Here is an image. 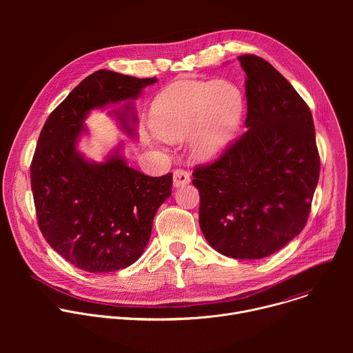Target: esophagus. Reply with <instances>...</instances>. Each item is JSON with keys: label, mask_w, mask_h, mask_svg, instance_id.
Masks as SVG:
<instances>
[{"label": "esophagus", "mask_w": 353, "mask_h": 353, "mask_svg": "<svg viewBox=\"0 0 353 353\" xmlns=\"http://www.w3.org/2000/svg\"><path fill=\"white\" fill-rule=\"evenodd\" d=\"M173 183L174 187H183L190 183V173L184 169H176L173 172Z\"/></svg>", "instance_id": "34e87169"}]
</instances>
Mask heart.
<instances>
[{
  "mask_svg": "<svg viewBox=\"0 0 353 353\" xmlns=\"http://www.w3.org/2000/svg\"><path fill=\"white\" fill-rule=\"evenodd\" d=\"M244 113L241 89L230 81H180L162 90L150 124L170 142L191 137L195 159L212 162L232 143Z\"/></svg>",
  "mask_w": 353,
  "mask_h": 353,
  "instance_id": "heart-1",
  "label": "heart"
}]
</instances>
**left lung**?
<instances>
[{
    "label": "left lung",
    "instance_id": "obj_1",
    "mask_svg": "<svg viewBox=\"0 0 353 353\" xmlns=\"http://www.w3.org/2000/svg\"><path fill=\"white\" fill-rule=\"evenodd\" d=\"M247 131L212 163L196 166L199 226L218 253L264 259L303 230L320 176L312 112L268 61L239 57Z\"/></svg>",
    "mask_w": 353,
    "mask_h": 353
}]
</instances>
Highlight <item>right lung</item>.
I'll list each match as a JSON object with an SVG mask.
<instances>
[{
    "mask_svg": "<svg viewBox=\"0 0 353 353\" xmlns=\"http://www.w3.org/2000/svg\"><path fill=\"white\" fill-rule=\"evenodd\" d=\"M157 78L139 79L99 70L86 77L48 116L30 166L40 232L68 263L86 272H113L134 264L149 241L154 216L172 195L173 174L149 177L130 168L121 145L102 162L77 149L90 110L128 102L116 116L134 135L132 100Z\"/></svg>",
    "mask_w": 353,
    "mask_h": 353,
    "instance_id": "add662e5",
    "label": "right lung"
}]
</instances>
